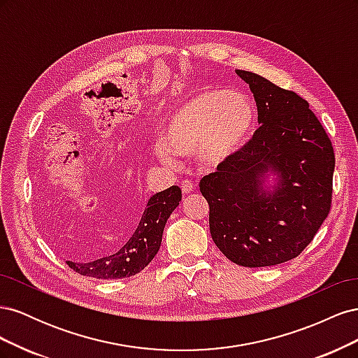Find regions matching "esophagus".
<instances>
[{
  "instance_id": "esophagus-1",
  "label": "esophagus",
  "mask_w": 358,
  "mask_h": 358,
  "mask_svg": "<svg viewBox=\"0 0 358 358\" xmlns=\"http://www.w3.org/2000/svg\"><path fill=\"white\" fill-rule=\"evenodd\" d=\"M180 188H182V192L183 194H191L194 191V183L188 179H183L180 182Z\"/></svg>"
}]
</instances>
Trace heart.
<instances>
[{
	"label": "heart",
	"instance_id": "heart-1",
	"mask_svg": "<svg viewBox=\"0 0 358 358\" xmlns=\"http://www.w3.org/2000/svg\"><path fill=\"white\" fill-rule=\"evenodd\" d=\"M255 107L243 95L230 91H203L171 117L159 157L167 164L180 158L199 157L206 166H218L229 159L251 134Z\"/></svg>",
	"mask_w": 358,
	"mask_h": 358
}]
</instances>
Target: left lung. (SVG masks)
I'll use <instances>...</instances> for the list:
<instances>
[{
  "mask_svg": "<svg viewBox=\"0 0 358 358\" xmlns=\"http://www.w3.org/2000/svg\"><path fill=\"white\" fill-rule=\"evenodd\" d=\"M249 85L259 125L252 138L200 180L215 245L233 263L264 267L301 254L331 208L334 150L309 103L262 76L237 70ZM272 168L275 193L261 189Z\"/></svg>",
  "mask_w": 358,
  "mask_h": 358,
  "instance_id": "1",
  "label": "left lung"
}]
</instances>
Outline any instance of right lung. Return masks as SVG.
Returning a JSON list of instances; mask_svg holds the SVG:
<instances>
[{
	"label": "right lung",
	"instance_id": "right-lung-1",
	"mask_svg": "<svg viewBox=\"0 0 358 358\" xmlns=\"http://www.w3.org/2000/svg\"><path fill=\"white\" fill-rule=\"evenodd\" d=\"M180 199L182 191L176 185L154 194L148 200L142 218L127 242L100 257L83 255L67 249L64 252L67 266L76 273L96 279H121L142 272L157 255L164 225L171 212L179 206Z\"/></svg>",
	"mask_w": 358,
	"mask_h": 358
}]
</instances>
